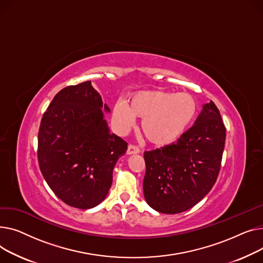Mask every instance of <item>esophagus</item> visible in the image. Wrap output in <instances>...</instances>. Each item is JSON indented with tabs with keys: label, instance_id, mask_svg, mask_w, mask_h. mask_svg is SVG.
Returning <instances> with one entry per match:
<instances>
[{
	"label": "esophagus",
	"instance_id": "1",
	"mask_svg": "<svg viewBox=\"0 0 263 263\" xmlns=\"http://www.w3.org/2000/svg\"><path fill=\"white\" fill-rule=\"evenodd\" d=\"M138 153H140V148H139L138 146L133 145V144H129V145H128L127 151H126L127 155H133V154H138Z\"/></svg>",
	"mask_w": 263,
	"mask_h": 263
}]
</instances>
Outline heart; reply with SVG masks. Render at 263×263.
I'll use <instances>...</instances> for the list:
<instances>
[{
  "instance_id": "obj_1",
  "label": "heart",
  "mask_w": 263,
  "mask_h": 263,
  "mask_svg": "<svg viewBox=\"0 0 263 263\" xmlns=\"http://www.w3.org/2000/svg\"><path fill=\"white\" fill-rule=\"evenodd\" d=\"M196 102L188 93L164 91H145L136 95L128 106L118 102L112 111L115 124L121 132H127L142 120V133L154 145L163 146L174 142L187 129L196 115Z\"/></svg>"
}]
</instances>
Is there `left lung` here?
<instances>
[{"instance_id": "obj_1", "label": "left lung", "mask_w": 263, "mask_h": 263, "mask_svg": "<svg viewBox=\"0 0 263 263\" xmlns=\"http://www.w3.org/2000/svg\"><path fill=\"white\" fill-rule=\"evenodd\" d=\"M225 139L220 111L210 101L177 141L144 152L146 203L158 212L175 214L200 202L217 181Z\"/></svg>"}]
</instances>
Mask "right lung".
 Listing matches in <instances>:
<instances>
[{"label":"right lung","instance_id":"obj_1","mask_svg":"<svg viewBox=\"0 0 263 263\" xmlns=\"http://www.w3.org/2000/svg\"><path fill=\"white\" fill-rule=\"evenodd\" d=\"M99 92L91 82L69 86L54 97L38 133L40 171L64 203L90 209L105 199L112 171L127 143L110 134Z\"/></svg>","mask_w":263,"mask_h":263}]
</instances>
